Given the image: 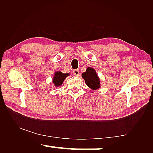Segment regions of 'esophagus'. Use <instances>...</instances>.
I'll use <instances>...</instances> for the list:
<instances>
[{
  "label": "esophagus",
  "mask_w": 153,
  "mask_h": 153,
  "mask_svg": "<svg viewBox=\"0 0 153 153\" xmlns=\"http://www.w3.org/2000/svg\"><path fill=\"white\" fill-rule=\"evenodd\" d=\"M73 74H74V75H75V76H79V74H80L79 70H78V69H75V70H74Z\"/></svg>",
  "instance_id": "1"
}]
</instances>
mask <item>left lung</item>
<instances>
[{"mask_svg":"<svg viewBox=\"0 0 153 153\" xmlns=\"http://www.w3.org/2000/svg\"><path fill=\"white\" fill-rule=\"evenodd\" d=\"M87 85L92 89H98L100 87V81L96 71L91 68H88L86 72L82 74Z\"/></svg>","mask_w":153,"mask_h":153,"instance_id":"8db88e82","label":"left lung"}]
</instances>
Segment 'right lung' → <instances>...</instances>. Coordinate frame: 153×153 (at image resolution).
I'll return each instance as SVG.
<instances>
[{
    "label": "right lung",
    "instance_id": "obj_1",
    "mask_svg": "<svg viewBox=\"0 0 153 153\" xmlns=\"http://www.w3.org/2000/svg\"><path fill=\"white\" fill-rule=\"evenodd\" d=\"M69 75L68 73L64 74L62 72H57L55 73V75L53 78V82L55 86H60L63 83L64 80Z\"/></svg>",
    "mask_w": 153,
    "mask_h": 153
}]
</instances>
